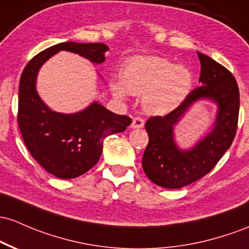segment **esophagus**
<instances>
[{
	"label": "esophagus",
	"mask_w": 249,
	"mask_h": 249,
	"mask_svg": "<svg viewBox=\"0 0 249 249\" xmlns=\"http://www.w3.org/2000/svg\"><path fill=\"white\" fill-rule=\"evenodd\" d=\"M144 124H145V122H144V119L142 117H135L132 120V124H131V127L132 129H142L144 126Z\"/></svg>",
	"instance_id": "1"
}]
</instances>
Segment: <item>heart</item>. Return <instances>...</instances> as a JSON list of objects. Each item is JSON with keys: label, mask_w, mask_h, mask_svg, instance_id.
<instances>
[{"label": "heart", "mask_w": 249, "mask_h": 249, "mask_svg": "<svg viewBox=\"0 0 249 249\" xmlns=\"http://www.w3.org/2000/svg\"><path fill=\"white\" fill-rule=\"evenodd\" d=\"M122 81H113L111 89L118 98L127 92L143 95L144 108L152 114H166L184 102L193 87V75L184 66H175L163 58H136L122 70Z\"/></svg>", "instance_id": "b5f03b06"}]
</instances>
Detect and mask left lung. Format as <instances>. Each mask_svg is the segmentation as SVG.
<instances>
[{
  "instance_id": "left-lung-1",
  "label": "left lung",
  "mask_w": 249,
  "mask_h": 249,
  "mask_svg": "<svg viewBox=\"0 0 249 249\" xmlns=\"http://www.w3.org/2000/svg\"><path fill=\"white\" fill-rule=\"evenodd\" d=\"M197 55L201 61L200 86L170 113L150 117L145 123L149 143L142 160L144 173L155 184L168 189H179L208 174L231 147L237 129L240 93L235 78L208 55ZM202 97L218 104L214 127L193 149L179 150L173 141V125Z\"/></svg>"
}]
</instances>
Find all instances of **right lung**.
<instances>
[{"instance_id": "add662e5", "label": "right lung", "mask_w": 249, "mask_h": 249, "mask_svg": "<svg viewBox=\"0 0 249 249\" xmlns=\"http://www.w3.org/2000/svg\"><path fill=\"white\" fill-rule=\"evenodd\" d=\"M108 47L104 43L66 42L40 52L24 67L18 89V124L27 149L49 174L59 178H74L97 164L103 142L123 132L132 119L93 103L84 111L64 114L49 110L35 89L40 67L59 51H68L102 64Z\"/></svg>"}]
</instances>
